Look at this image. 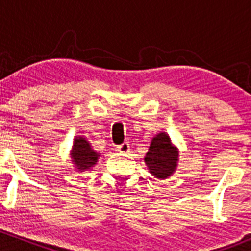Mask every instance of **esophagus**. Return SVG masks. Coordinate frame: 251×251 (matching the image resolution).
Segmentation results:
<instances>
[{
    "mask_svg": "<svg viewBox=\"0 0 251 251\" xmlns=\"http://www.w3.org/2000/svg\"><path fill=\"white\" fill-rule=\"evenodd\" d=\"M116 151H120V153H128V151H130V144H128L127 142H124V143L119 144V146L116 147Z\"/></svg>",
    "mask_w": 251,
    "mask_h": 251,
    "instance_id": "obj_1",
    "label": "esophagus"
}]
</instances>
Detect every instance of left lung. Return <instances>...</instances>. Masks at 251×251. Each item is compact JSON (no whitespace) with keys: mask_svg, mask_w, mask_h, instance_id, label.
I'll list each match as a JSON object with an SVG mask.
<instances>
[{"mask_svg":"<svg viewBox=\"0 0 251 251\" xmlns=\"http://www.w3.org/2000/svg\"><path fill=\"white\" fill-rule=\"evenodd\" d=\"M179 151L171 142L166 132H159L153 137L144 163L151 176L159 179H166L176 171L178 165Z\"/></svg>","mask_w":251,"mask_h":251,"instance_id":"obj_1","label":"left lung"}]
</instances>
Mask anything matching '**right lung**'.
I'll return each mask as SVG.
<instances>
[{"label":"right lung","mask_w":251,"mask_h":251,"mask_svg":"<svg viewBox=\"0 0 251 251\" xmlns=\"http://www.w3.org/2000/svg\"><path fill=\"white\" fill-rule=\"evenodd\" d=\"M100 156V153H97L92 148L87 138H85L83 136H76L74 138L70 158H72V163L74 164V168L77 173L91 170L97 164Z\"/></svg>","instance_id":"1"}]
</instances>
